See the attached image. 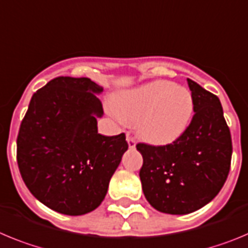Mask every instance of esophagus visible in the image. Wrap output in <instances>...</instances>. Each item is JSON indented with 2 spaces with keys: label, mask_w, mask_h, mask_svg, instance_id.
I'll use <instances>...</instances> for the list:
<instances>
[{
  "label": "esophagus",
  "mask_w": 248,
  "mask_h": 248,
  "mask_svg": "<svg viewBox=\"0 0 248 248\" xmlns=\"http://www.w3.org/2000/svg\"><path fill=\"white\" fill-rule=\"evenodd\" d=\"M127 143H128L129 148H135V147H136L135 138L131 137V136H129V135H127Z\"/></svg>",
  "instance_id": "1"
}]
</instances>
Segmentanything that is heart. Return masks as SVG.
Wrapping results in <instances>:
<instances>
[{
  "mask_svg": "<svg viewBox=\"0 0 248 248\" xmlns=\"http://www.w3.org/2000/svg\"><path fill=\"white\" fill-rule=\"evenodd\" d=\"M113 110L121 121L135 124L142 140L152 144H168L188 128L194 99L184 86L158 80L117 95Z\"/></svg>",
  "mask_w": 248,
  "mask_h": 248,
  "instance_id": "1",
  "label": "heart"
}]
</instances>
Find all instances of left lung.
<instances>
[{
	"label": "left lung",
	"mask_w": 248,
	"mask_h": 248,
	"mask_svg": "<svg viewBox=\"0 0 248 248\" xmlns=\"http://www.w3.org/2000/svg\"><path fill=\"white\" fill-rule=\"evenodd\" d=\"M194 116L186 131L167 146L138 143L147 202L155 210L185 215L199 210L221 190L230 171L232 142L217 96L188 79Z\"/></svg>",
	"instance_id": "8db88e82"
}]
</instances>
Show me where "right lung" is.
Segmentation results:
<instances>
[{
    "label": "right lung",
    "mask_w": 248,
    "mask_h": 248,
    "mask_svg": "<svg viewBox=\"0 0 248 248\" xmlns=\"http://www.w3.org/2000/svg\"><path fill=\"white\" fill-rule=\"evenodd\" d=\"M89 78L59 77L33 93L17 137L22 179L35 199L64 215H84L105 199L111 177L128 149L124 133L102 136Z\"/></svg>",
    "instance_id": "add662e5"
}]
</instances>
